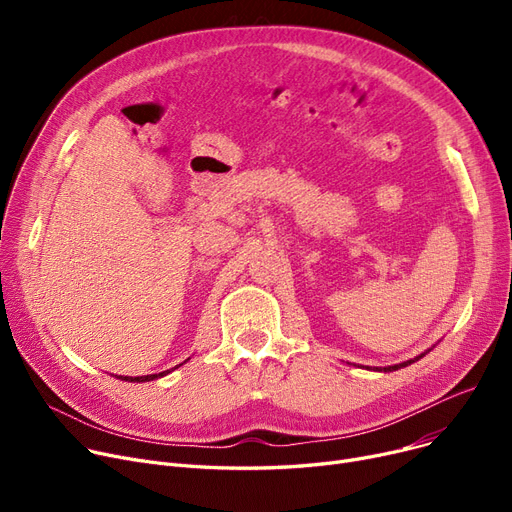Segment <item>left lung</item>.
Masks as SVG:
<instances>
[{
    "label": "left lung",
    "mask_w": 512,
    "mask_h": 512,
    "mask_svg": "<svg viewBox=\"0 0 512 512\" xmlns=\"http://www.w3.org/2000/svg\"><path fill=\"white\" fill-rule=\"evenodd\" d=\"M429 351H432V348H427L425 353H421V355H417L415 359H409V361H402V363H396V365H388V367H373V371H384V373H388V371H396V369H402V367H407V365H411V363H415V361H419L421 357H425ZM363 369H371V367H363Z\"/></svg>",
    "instance_id": "left-lung-1"
}]
</instances>
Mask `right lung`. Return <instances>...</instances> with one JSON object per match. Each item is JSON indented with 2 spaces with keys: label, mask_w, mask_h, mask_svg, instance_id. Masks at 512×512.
Instances as JSON below:
<instances>
[{
  "label": "right lung",
  "mask_w": 512,
  "mask_h": 512,
  "mask_svg": "<svg viewBox=\"0 0 512 512\" xmlns=\"http://www.w3.org/2000/svg\"><path fill=\"white\" fill-rule=\"evenodd\" d=\"M182 365V363H180ZM178 367V365H176ZM174 367V369H176ZM170 373V369L168 371H161V373H149V375H137V378H130V375H118L120 380H124V382H137V384H141V382H153V380H157V378H164V375H168Z\"/></svg>",
  "instance_id": "obj_1"
}]
</instances>
